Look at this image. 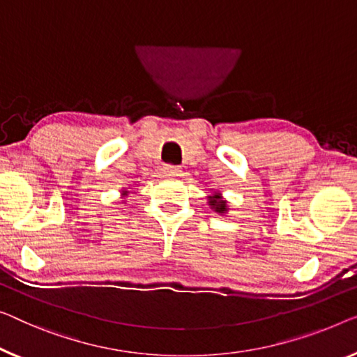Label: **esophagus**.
I'll return each mask as SVG.
<instances>
[{
    "instance_id": "esophagus-1",
    "label": "esophagus",
    "mask_w": 357,
    "mask_h": 357,
    "mask_svg": "<svg viewBox=\"0 0 357 357\" xmlns=\"http://www.w3.org/2000/svg\"><path fill=\"white\" fill-rule=\"evenodd\" d=\"M163 173L167 174V176H179L181 168L176 167V165H165Z\"/></svg>"
}]
</instances>
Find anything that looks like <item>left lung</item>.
Returning a JSON list of instances; mask_svg holds the SVG:
<instances>
[{"mask_svg": "<svg viewBox=\"0 0 357 357\" xmlns=\"http://www.w3.org/2000/svg\"><path fill=\"white\" fill-rule=\"evenodd\" d=\"M208 204H210V206L215 211H218V213H225V211H227V208H226V202L225 200H221V197L220 195H213V197H208Z\"/></svg>", "mask_w": 357, "mask_h": 357, "instance_id": "left-lung-1", "label": "left lung"}]
</instances>
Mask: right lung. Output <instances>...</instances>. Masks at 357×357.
I'll list each match as a JSON object with an SVG mask.
<instances>
[{
	"instance_id": "add662e5",
	"label": "right lung",
	"mask_w": 357,
	"mask_h": 357,
	"mask_svg": "<svg viewBox=\"0 0 357 357\" xmlns=\"http://www.w3.org/2000/svg\"><path fill=\"white\" fill-rule=\"evenodd\" d=\"M123 194H125V195H126V194H128V192H126V190H123Z\"/></svg>"
}]
</instances>
